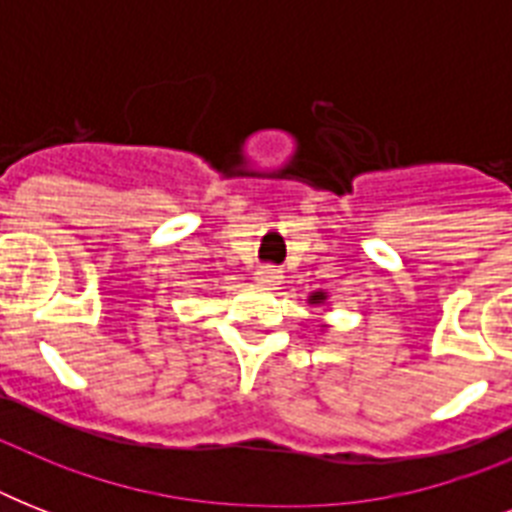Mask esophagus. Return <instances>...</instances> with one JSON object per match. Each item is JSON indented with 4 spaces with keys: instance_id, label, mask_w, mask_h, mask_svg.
Returning <instances> with one entry per match:
<instances>
[{
    "instance_id": "1",
    "label": "esophagus",
    "mask_w": 512,
    "mask_h": 512,
    "mask_svg": "<svg viewBox=\"0 0 512 512\" xmlns=\"http://www.w3.org/2000/svg\"><path fill=\"white\" fill-rule=\"evenodd\" d=\"M281 271L279 268H273V265H265V268H257L255 273V281L257 284H263V287H276V284H281Z\"/></svg>"
}]
</instances>
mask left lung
Masks as SVG:
<instances>
[{
    "label": "left lung",
    "mask_w": 512,
    "mask_h": 512,
    "mask_svg": "<svg viewBox=\"0 0 512 512\" xmlns=\"http://www.w3.org/2000/svg\"><path fill=\"white\" fill-rule=\"evenodd\" d=\"M324 300H327V295H324V292H316V295H311V303L313 305L324 303Z\"/></svg>",
    "instance_id": "1"
}]
</instances>
